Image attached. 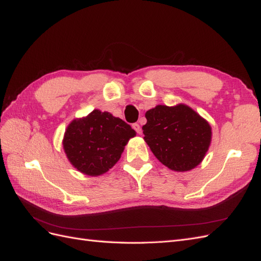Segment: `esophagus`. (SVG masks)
Segmentation results:
<instances>
[{
    "instance_id": "esophagus-1",
    "label": "esophagus",
    "mask_w": 261,
    "mask_h": 261,
    "mask_svg": "<svg viewBox=\"0 0 261 261\" xmlns=\"http://www.w3.org/2000/svg\"><path fill=\"white\" fill-rule=\"evenodd\" d=\"M132 127H134L137 134H139V135L141 134V126H140L139 124H138V123H134V124H132Z\"/></svg>"
}]
</instances>
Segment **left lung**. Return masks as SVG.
<instances>
[{
    "mask_svg": "<svg viewBox=\"0 0 261 261\" xmlns=\"http://www.w3.org/2000/svg\"><path fill=\"white\" fill-rule=\"evenodd\" d=\"M143 139L160 163L188 171L202 163L212 139V127L192 108L157 105L146 112Z\"/></svg>",
    "mask_w": 261,
    "mask_h": 261,
    "instance_id": "obj_1",
    "label": "left lung"
}]
</instances>
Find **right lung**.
Listing matches in <instances>:
<instances>
[{
  "mask_svg": "<svg viewBox=\"0 0 261 261\" xmlns=\"http://www.w3.org/2000/svg\"><path fill=\"white\" fill-rule=\"evenodd\" d=\"M136 131L110 112L94 110L74 119L66 127L63 147L69 163L88 176L107 173L119 162L127 141Z\"/></svg>",
  "mask_w": 261,
  "mask_h": 261,
  "instance_id": "1",
  "label": "right lung"
}]
</instances>
